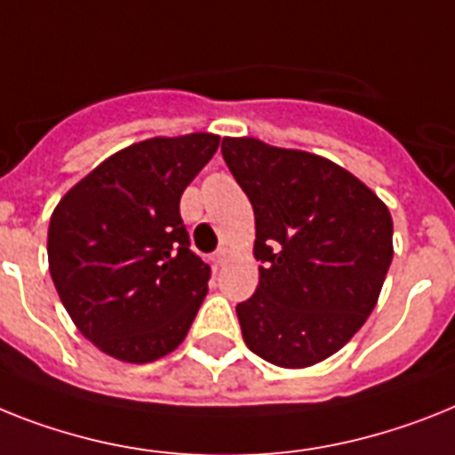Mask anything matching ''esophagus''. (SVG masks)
<instances>
[{
	"instance_id": "1",
	"label": "esophagus",
	"mask_w": 455,
	"mask_h": 455,
	"mask_svg": "<svg viewBox=\"0 0 455 455\" xmlns=\"http://www.w3.org/2000/svg\"><path fill=\"white\" fill-rule=\"evenodd\" d=\"M213 260H216V265H225V262L230 260V249H225V246H223L219 253L213 255Z\"/></svg>"
}]
</instances>
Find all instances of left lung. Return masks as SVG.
Listing matches in <instances>:
<instances>
[{
  "instance_id": "8db88e82",
  "label": "left lung",
  "mask_w": 455,
  "mask_h": 455,
  "mask_svg": "<svg viewBox=\"0 0 455 455\" xmlns=\"http://www.w3.org/2000/svg\"><path fill=\"white\" fill-rule=\"evenodd\" d=\"M225 164L255 213L260 281L236 304L246 347L302 370L337 354L377 307L393 260V219L348 169L316 153L225 137Z\"/></svg>"
}]
</instances>
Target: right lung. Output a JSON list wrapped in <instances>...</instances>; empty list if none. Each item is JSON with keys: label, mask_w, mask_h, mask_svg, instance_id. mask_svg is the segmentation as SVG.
Here are the masks:
<instances>
[{"label": "right lung", "mask_w": 455, "mask_h": 455, "mask_svg": "<svg viewBox=\"0 0 455 455\" xmlns=\"http://www.w3.org/2000/svg\"><path fill=\"white\" fill-rule=\"evenodd\" d=\"M220 137H153L108 156L52 209L48 269L78 332L123 363L172 354L209 291L188 249L183 190Z\"/></svg>", "instance_id": "1"}]
</instances>
